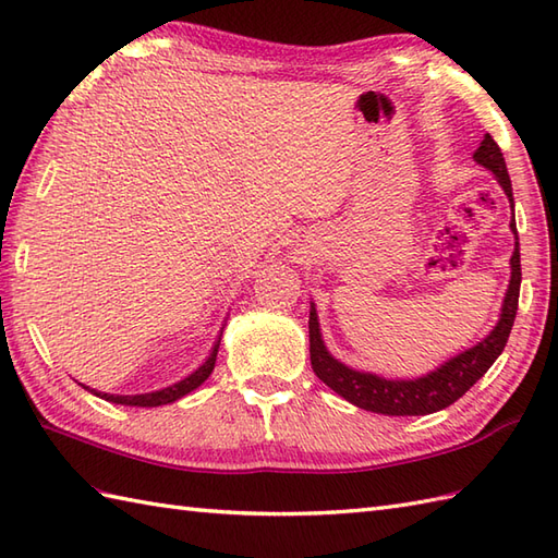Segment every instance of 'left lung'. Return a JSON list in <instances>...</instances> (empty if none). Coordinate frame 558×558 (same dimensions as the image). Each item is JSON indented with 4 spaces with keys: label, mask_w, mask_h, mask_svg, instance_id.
<instances>
[{
    "label": "left lung",
    "mask_w": 558,
    "mask_h": 558,
    "mask_svg": "<svg viewBox=\"0 0 558 558\" xmlns=\"http://www.w3.org/2000/svg\"><path fill=\"white\" fill-rule=\"evenodd\" d=\"M473 161L497 178L504 194L509 197L511 211H513V190L511 178L507 171V161L504 154L492 135L487 133L475 149ZM511 232L515 235V250L511 254V280L507 294L501 302V314L497 326L489 330V335L465 349V352L447 359L435 371L421 375V378H383L368 371L349 368L342 361L335 359L320 335V323L316 314V304L311 302L308 311V354H311V368L318 378L326 383L332 392L344 397L349 404L359 409H366L373 413H383V416H425V413L442 411L449 404H454L459 397H463L471 387L483 378L487 368L495 364L497 356L507 347L509 332L513 328V318L518 311V294H521V252H518V230L515 218L509 223Z\"/></svg>",
    "instance_id": "8db88e82"
}]
</instances>
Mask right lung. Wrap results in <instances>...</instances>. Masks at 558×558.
Wrapping results in <instances>:
<instances>
[{
    "label": "right lung",
    "mask_w": 558,
    "mask_h": 558,
    "mask_svg": "<svg viewBox=\"0 0 558 558\" xmlns=\"http://www.w3.org/2000/svg\"><path fill=\"white\" fill-rule=\"evenodd\" d=\"M220 335H223V330H220ZM220 335H218L214 347H211V354L206 356V361H204V364H202L197 371H192V373L187 375V378H183V380H178V383H173V385L163 387V390L145 392V395H109V392L89 390V387H85V385H83V387H85V390L93 392L95 397L111 401V404H123V407H163V404H173L175 399L190 395L192 390H197V387H199L206 378H209L214 366H216V354H218Z\"/></svg>",
    "instance_id": "right-lung-1"
}]
</instances>
